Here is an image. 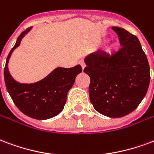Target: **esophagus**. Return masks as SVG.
Wrapping results in <instances>:
<instances>
[{
    "mask_svg": "<svg viewBox=\"0 0 154 154\" xmlns=\"http://www.w3.org/2000/svg\"><path fill=\"white\" fill-rule=\"evenodd\" d=\"M79 64H80L81 66H82V70L85 68V67H86V65H85V63L83 62L82 60H81V61H79Z\"/></svg>",
    "mask_w": 154,
    "mask_h": 154,
    "instance_id": "esophagus-1",
    "label": "esophagus"
}]
</instances>
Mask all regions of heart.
I'll list each match as a JSON object with an SVG mask.
<instances>
[{
  "label": "heart",
  "instance_id": "obj_1",
  "mask_svg": "<svg viewBox=\"0 0 154 154\" xmlns=\"http://www.w3.org/2000/svg\"><path fill=\"white\" fill-rule=\"evenodd\" d=\"M118 49V42L116 41L111 42L109 45L106 46L104 52H105L106 55L108 56H112L117 52Z\"/></svg>",
  "mask_w": 154,
  "mask_h": 154
}]
</instances>
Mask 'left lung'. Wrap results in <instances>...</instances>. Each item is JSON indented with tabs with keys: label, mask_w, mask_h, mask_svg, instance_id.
Listing matches in <instances>:
<instances>
[{
	"label": "left lung",
	"mask_w": 154,
	"mask_h": 154,
	"mask_svg": "<svg viewBox=\"0 0 154 154\" xmlns=\"http://www.w3.org/2000/svg\"><path fill=\"white\" fill-rule=\"evenodd\" d=\"M119 37L120 51L112 56L95 51L86 55L84 72L90 77V100L94 109L109 118H122L133 112L147 93L149 65L137 37L112 27Z\"/></svg>",
	"instance_id": "obj_1"
}]
</instances>
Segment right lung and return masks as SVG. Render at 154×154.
<instances>
[{
	"mask_svg": "<svg viewBox=\"0 0 154 154\" xmlns=\"http://www.w3.org/2000/svg\"><path fill=\"white\" fill-rule=\"evenodd\" d=\"M32 28H27L19 35L8 55L4 70L5 82L14 103L23 113L32 118L46 120L57 116L63 109L68 92L82 69L79 64L69 68L58 67L36 82H17L10 73L8 63L14 51L20 45L22 39Z\"/></svg>",
	"mask_w": 154,
	"mask_h": 154,
	"instance_id": "1",
	"label": "right lung"
}]
</instances>
